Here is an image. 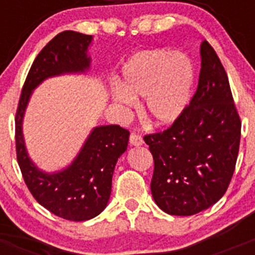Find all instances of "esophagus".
Segmentation results:
<instances>
[{
  "label": "esophagus",
  "instance_id": "obj_1",
  "mask_svg": "<svg viewBox=\"0 0 255 255\" xmlns=\"http://www.w3.org/2000/svg\"><path fill=\"white\" fill-rule=\"evenodd\" d=\"M144 140L143 138H141V135L139 134H131L130 135V144L131 145H134V147H140V145H143Z\"/></svg>",
  "mask_w": 255,
  "mask_h": 255
}]
</instances>
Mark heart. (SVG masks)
<instances>
[{
    "label": "heart",
    "mask_w": 255,
    "mask_h": 255,
    "mask_svg": "<svg viewBox=\"0 0 255 255\" xmlns=\"http://www.w3.org/2000/svg\"><path fill=\"white\" fill-rule=\"evenodd\" d=\"M123 85L110 89L114 102L132 107L144 97V114L153 124L171 125L185 112L195 85V66L182 52L164 48L136 52L121 69Z\"/></svg>",
    "instance_id": "obj_1"
}]
</instances>
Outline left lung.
I'll list each match as a JSON object with an SVG mask.
<instances>
[{"label": "left lung", "mask_w": 255, "mask_h": 255, "mask_svg": "<svg viewBox=\"0 0 255 255\" xmlns=\"http://www.w3.org/2000/svg\"><path fill=\"white\" fill-rule=\"evenodd\" d=\"M197 92L170 129L144 136L154 159L150 191L173 216H191L217 203L235 170L242 123L226 71L211 44H200Z\"/></svg>", "instance_id": "1"}]
</instances>
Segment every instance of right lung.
I'll return each mask as SVG.
<instances>
[{
	"mask_svg": "<svg viewBox=\"0 0 255 255\" xmlns=\"http://www.w3.org/2000/svg\"><path fill=\"white\" fill-rule=\"evenodd\" d=\"M92 35L65 30L49 40L31 65L17 107L16 154L26 186L38 203L69 221H87L107 207L117 159L128 149L130 132L119 125L96 126L66 167L40 170L26 149L22 123L31 94L44 80L85 75L91 69Z\"/></svg>",
	"mask_w": 255,
	"mask_h": 255,
	"instance_id": "obj_1",
	"label": "right lung"
}]
</instances>
